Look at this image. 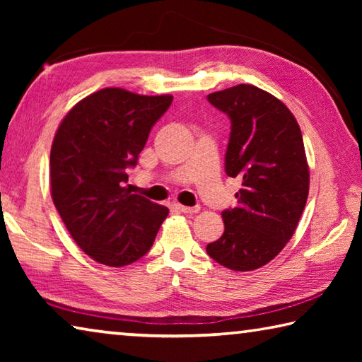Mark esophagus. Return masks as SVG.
<instances>
[{"instance_id":"34e87169","label":"esophagus","mask_w":362,"mask_h":362,"mask_svg":"<svg viewBox=\"0 0 362 362\" xmlns=\"http://www.w3.org/2000/svg\"><path fill=\"white\" fill-rule=\"evenodd\" d=\"M179 209H180L183 214H196V212L199 211V206L189 207V206H182V204H179Z\"/></svg>"}]
</instances>
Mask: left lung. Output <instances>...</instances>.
Returning a JSON list of instances; mask_svg holds the SVG:
<instances>
[{"label": "left lung", "instance_id": "1", "mask_svg": "<svg viewBox=\"0 0 362 362\" xmlns=\"http://www.w3.org/2000/svg\"><path fill=\"white\" fill-rule=\"evenodd\" d=\"M230 118L225 173L243 187L238 206L225 209L223 235L206 252L235 272L273 260L291 240L305 209L310 170L298 122L283 102L252 84L207 95Z\"/></svg>", "mask_w": 362, "mask_h": 362}]
</instances>
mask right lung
I'll return each mask as SVG.
<instances>
[{"mask_svg":"<svg viewBox=\"0 0 362 362\" xmlns=\"http://www.w3.org/2000/svg\"><path fill=\"white\" fill-rule=\"evenodd\" d=\"M170 103L173 95L100 89L70 110L54 137L52 201L75 243L103 265L142 259L168 217V207L131 194L124 183Z\"/></svg>","mask_w":362,"mask_h":362,"instance_id":"add662e5","label":"right lung"}]
</instances>
